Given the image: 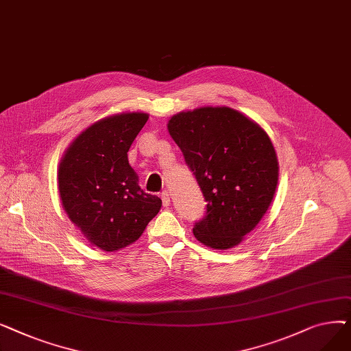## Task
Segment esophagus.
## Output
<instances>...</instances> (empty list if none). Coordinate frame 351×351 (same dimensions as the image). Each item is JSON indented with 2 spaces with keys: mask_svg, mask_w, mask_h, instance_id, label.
<instances>
[{
  "mask_svg": "<svg viewBox=\"0 0 351 351\" xmlns=\"http://www.w3.org/2000/svg\"><path fill=\"white\" fill-rule=\"evenodd\" d=\"M160 199H162L163 206H169V205H171V196H169V192H168V191H163V192H162Z\"/></svg>",
  "mask_w": 351,
  "mask_h": 351,
  "instance_id": "obj_1",
  "label": "esophagus"
}]
</instances>
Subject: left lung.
<instances>
[{
	"mask_svg": "<svg viewBox=\"0 0 351 351\" xmlns=\"http://www.w3.org/2000/svg\"><path fill=\"white\" fill-rule=\"evenodd\" d=\"M180 147L206 202L193 226L200 243L225 250L242 242L269 209L279 166L263 129L226 106H206L171 118Z\"/></svg>",
	"mask_w": 351,
	"mask_h": 351,
	"instance_id": "obj_1",
	"label": "left lung"
}]
</instances>
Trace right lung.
Instances as JSON below:
<instances>
[{
  "label": "right lung",
  "instance_id": "right-lung-1",
  "mask_svg": "<svg viewBox=\"0 0 351 351\" xmlns=\"http://www.w3.org/2000/svg\"><path fill=\"white\" fill-rule=\"evenodd\" d=\"M146 114L101 119L72 142L58 171L62 206L88 241L115 252L138 241L158 215L162 200L138 185L128 151L147 121Z\"/></svg>",
  "mask_w": 351,
  "mask_h": 351
}]
</instances>
